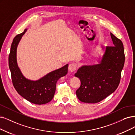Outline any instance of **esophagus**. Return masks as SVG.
<instances>
[{
	"instance_id": "34e87169",
	"label": "esophagus",
	"mask_w": 135,
	"mask_h": 135,
	"mask_svg": "<svg viewBox=\"0 0 135 135\" xmlns=\"http://www.w3.org/2000/svg\"><path fill=\"white\" fill-rule=\"evenodd\" d=\"M69 70L71 72H74L77 69V65L75 63H71L69 65Z\"/></svg>"
}]
</instances>
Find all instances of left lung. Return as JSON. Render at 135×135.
<instances>
[{
	"instance_id": "8db88e82",
	"label": "left lung",
	"mask_w": 135,
	"mask_h": 135,
	"mask_svg": "<svg viewBox=\"0 0 135 135\" xmlns=\"http://www.w3.org/2000/svg\"><path fill=\"white\" fill-rule=\"evenodd\" d=\"M114 46H107L99 64L83 66L75 76L81 85L76 94L80 101L98 103L113 93L120 84L125 56L122 41L110 33Z\"/></svg>"
}]
</instances>
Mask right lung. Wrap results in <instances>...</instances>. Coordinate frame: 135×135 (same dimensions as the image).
<instances>
[{
	"instance_id": "right-lung-1",
	"label": "right lung",
	"mask_w": 135,
	"mask_h": 135,
	"mask_svg": "<svg viewBox=\"0 0 135 135\" xmlns=\"http://www.w3.org/2000/svg\"><path fill=\"white\" fill-rule=\"evenodd\" d=\"M16 36L12 43L9 55V67L11 72L12 83L18 93L26 100L37 105L50 102L54 96L57 81L66 75L68 64L53 71L37 81H31L25 78L20 72L17 62V47L21 37L25 33Z\"/></svg>"
}]
</instances>
